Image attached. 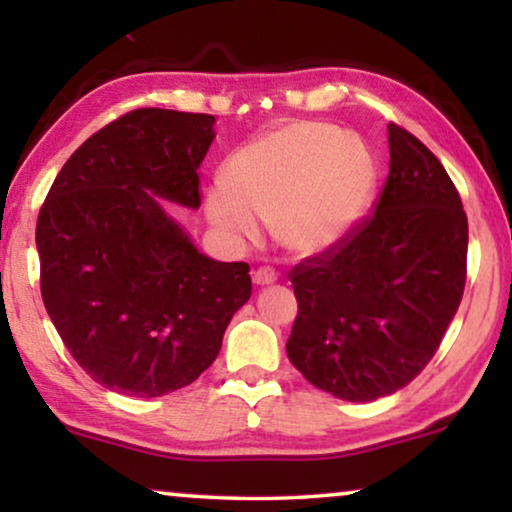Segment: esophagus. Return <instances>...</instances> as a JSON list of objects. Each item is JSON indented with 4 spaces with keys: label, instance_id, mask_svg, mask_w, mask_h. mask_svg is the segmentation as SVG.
<instances>
[{
    "label": "esophagus",
    "instance_id": "esophagus-1",
    "mask_svg": "<svg viewBox=\"0 0 512 512\" xmlns=\"http://www.w3.org/2000/svg\"><path fill=\"white\" fill-rule=\"evenodd\" d=\"M277 277H279V272L275 268H270V265H261V268H256L254 275H251V279H254V284H258V286L277 282Z\"/></svg>",
    "mask_w": 512,
    "mask_h": 512
}]
</instances>
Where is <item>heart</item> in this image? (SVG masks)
<instances>
[{
    "mask_svg": "<svg viewBox=\"0 0 512 512\" xmlns=\"http://www.w3.org/2000/svg\"><path fill=\"white\" fill-rule=\"evenodd\" d=\"M228 184L207 195L209 219L223 233L256 240L263 219L286 249L314 254L366 214L375 160L359 137L342 135L331 123L300 121L237 151Z\"/></svg>",
    "mask_w": 512,
    "mask_h": 512,
    "instance_id": "heart-1",
    "label": "heart"
}]
</instances>
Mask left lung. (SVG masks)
Segmentation results:
<instances>
[{
	"label": "left lung",
	"instance_id": "left-lung-1",
	"mask_svg": "<svg viewBox=\"0 0 512 512\" xmlns=\"http://www.w3.org/2000/svg\"><path fill=\"white\" fill-rule=\"evenodd\" d=\"M389 156L373 212L289 272L298 314L286 354L342 401H375L415 380L466 286L468 219L450 174L396 123Z\"/></svg>",
	"mask_w": 512,
	"mask_h": 512
}]
</instances>
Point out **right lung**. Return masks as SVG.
Wrapping results in <instances>:
<instances>
[{
    "label": "right lung",
    "instance_id": "1",
    "mask_svg": "<svg viewBox=\"0 0 512 512\" xmlns=\"http://www.w3.org/2000/svg\"><path fill=\"white\" fill-rule=\"evenodd\" d=\"M212 125L209 114L128 111L69 156L39 209L48 317L74 361L118 394L198 380L251 296L249 265L202 256L153 198L200 207Z\"/></svg>",
    "mask_w": 512,
    "mask_h": 512
}]
</instances>
